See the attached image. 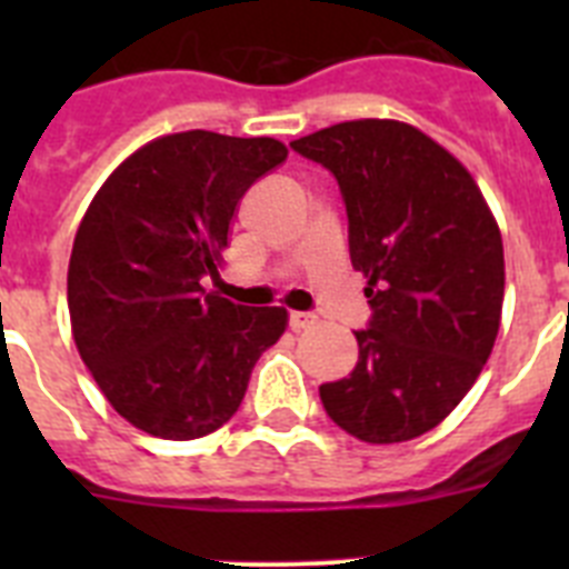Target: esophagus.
I'll return each mask as SVG.
<instances>
[{
    "mask_svg": "<svg viewBox=\"0 0 569 569\" xmlns=\"http://www.w3.org/2000/svg\"><path fill=\"white\" fill-rule=\"evenodd\" d=\"M316 321H319V319H316L313 313H301V310H293V313H290V328H293L296 333H299V330L313 328Z\"/></svg>",
    "mask_w": 569,
    "mask_h": 569,
    "instance_id": "34e87169",
    "label": "esophagus"
}]
</instances>
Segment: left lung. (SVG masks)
Listing matches in <instances>:
<instances>
[{"instance_id":"8db88e82","label":"left lung","mask_w":569,"mask_h":569,"mask_svg":"<svg viewBox=\"0 0 569 569\" xmlns=\"http://www.w3.org/2000/svg\"><path fill=\"white\" fill-rule=\"evenodd\" d=\"M339 182L350 261L373 308L347 379L319 387L330 419L370 445L425 436L490 359L505 248L470 170L419 128L356 119L290 142Z\"/></svg>"}]
</instances>
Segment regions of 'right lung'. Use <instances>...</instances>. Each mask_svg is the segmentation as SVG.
Wrapping results in <instances>:
<instances>
[{"mask_svg":"<svg viewBox=\"0 0 569 569\" xmlns=\"http://www.w3.org/2000/svg\"><path fill=\"white\" fill-rule=\"evenodd\" d=\"M288 159L270 136H159L104 179L68 264L73 341L116 413L150 436L202 439L239 410L284 308H241L219 276L244 190Z\"/></svg>","mask_w":569,"mask_h":569,"instance_id":"add662e5","label":"right lung"}]
</instances>
